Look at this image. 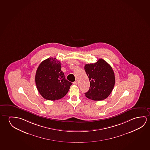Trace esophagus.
Listing matches in <instances>:
<instances>
[{"instance_id":"obj_1","label":"esophagus","mask_w":150,"mask_h":150,"mask_svg":"<svg viewBox=\"0 0 150 150\" xmlns=\"http://www.w3.org/2000/svg\"><path fill=\"white\" fill-rule=\"evenodd\" d=\"M73 84H74V85H77V81H74V82H73Z\"/></svg>"}]
</instances>
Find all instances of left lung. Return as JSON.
<instances>
[{"label": "left lung", "instance_id": "left-lung-1", "mask_svg": "<svg viewBox=\"0 0 150 150\" xmlns=\"http://www.w3.org/2000/svg\"><path fill=\"white\" fill-rule=\"evenodd\" d=\"M90 81V88L86 97L94 101H101L111 94L115 83V75L110 65L100 59L97 62L85 66Z\"/></svg>", "mask_w": 150, "mask_h": 150}]
</instances>
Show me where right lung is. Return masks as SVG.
I'll return each instance as SVG.
<instances>
[{
	"label": "right lung",
	"instance_id": "1",
	"mask_svg": "<svg viewBox=\"0 0 150 150\" xmlns=\"http://www.w3.org/2000/svg\"><path fill=\"white\" fill-rule=\"evenodd\" d=\"M35 83L39 93L45 99L54 101L64 97L72 83L65 79L60 61L55 58L43 61L37 68Z\"/></svg>",
	"mask_w": 150,
	"mask_h": 150
}]
</instances>
